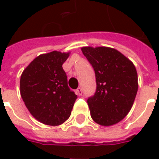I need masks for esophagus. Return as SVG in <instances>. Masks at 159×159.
I'll return each instance as SVG.
<instances>
[{
  "mask_svg": "<svg viewBox=\"0 0 159 159\" xmlns=\"http://www.w3.org/2000/svg\"><path fill=\"white\" fill-rule=\"evenodd\" d=\"M76 93H77L78 95H82V94H83V89H82L81 88H78V89H76Z\"/></svg>",
  "mask_w": 159,
  "mask_h": 159,
  "instance_id": "1",
  "label": "esophagus"
}]
</instances>
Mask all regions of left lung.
Masks as SVG:
<instances>
[{
  "label": "left lung",
  "mask_w": 159,
  "mask_h": 159,
  "mask_svg": "<svg viewBox=\"0 0 159 159\" xmlns=\"http://www.w3.org/2000/svg\"><path fill=\"white\" fill-rule=\"evenodd\" d=\"M82 52L93 66L96 91L89 97L91 117L102 126H111L129 112L138 90L134 64L119 51L107 47H83Z\"/></svg>",
  "instance_id": "8db88e82"
}]
</instances>
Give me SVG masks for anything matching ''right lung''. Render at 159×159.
Returning <instances> with one entry per match:
<instances>
[{
  "label": "right lung",
  "instance_id": "obj_1",
  "mask_svg": "<svg viewBox=\"0 0 159 159\" xmlns=\"http://www.w3.org/2000/svg\"><path fill=\"white\" fill-rule=\"evenodd\" d=\"M70 52L41 54L23 71L20 94L30 114L41 123L57 126L68 119L77 95L70 89L63 64Z\"/></svg>",
  "mask_w": 159,
  "mask_h": 159
}]
</instances>
